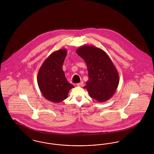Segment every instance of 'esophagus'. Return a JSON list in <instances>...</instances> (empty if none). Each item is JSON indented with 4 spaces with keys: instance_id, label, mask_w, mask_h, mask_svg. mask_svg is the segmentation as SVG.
<instances>
[{
    "instance_id": "1",
    "label": "esophagus",
    "mask_w": 154,
    "mask_h": 154,
    "mask_svg": "<svg viewBox=\"0 0 154 154\" xmlns=\"http://www.w3.org/2000/svg\"><path fill=\"white\" fill-rule=\"evenodd\" d=\"M83 85H84V83H83V82H80V83L77 84V86H78V87H82Z\"/></svg>"
}]
</instances>
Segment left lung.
I'll return each instance as SVG.
<instances>
[{
	"label": "left lung",
	"instance_id": "1",
	"mask_svg": "<svg viewBox=\"0 0 154 154\" xmlns=\"http://www.w3.org/2000/svg\"><path fill=\"white\" fill-rule=\"evenodd\" d=\"M76 53L87 64L88 80L84 87L89 96L99 102H104L113 96L118 86L117 70L108 55L94 45L80 47Z\"/></svg>",
	"mask_w": 154,
	"mask_h": 154
}]
</instances>
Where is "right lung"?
Listing matches in <instances>:
<instances>
[{
    "label": "right lung",
    "mask_w": 154,
    "mask_h": 154,
    "mask_svg": "<svg viewBox=\"0 0 154 154\" xmlns=\"http://www.w3.org/2000/svg\"><path fill=\"white\" fill-rule=\"evenodd\" d=\"M67 50L62 48L53 52L44 60L37 74V83L42 94L52 102H60L67 97L74 85L66 79L62 69Z\"/></svg>",
    "instance_id": "right-lung-1"
}]
</instances>
